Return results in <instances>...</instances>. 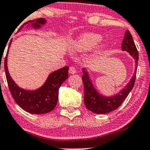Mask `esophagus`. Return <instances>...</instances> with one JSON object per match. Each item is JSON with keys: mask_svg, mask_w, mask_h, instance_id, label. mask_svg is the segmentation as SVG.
I'll return each instance as SVG.
<instances>
[{"mask_svg": "<svg viewBox=\"0 0 150 150\" xmlns=\"http://www.w3.org/2000/svg\"><path fill=\"white\" fill-rule=\"evenodd\" d=\"M69 72L70 74H75L77 72L76 69L74 67H69Z\"/></svg>", "mask_w": 150, "mask_h": 150, "instance_id": "obj_1", "label": "esophagus"}]
</instances>
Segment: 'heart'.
Listing matches in <instances>:
<instances>
[{"label": "heart", "mask_w": 150, "mask_h": 150, "mask_svg": "<svg viewBox=\"0 0 150 150\" xmlns=\"http://www.w3.org/2000/svg\"><path fill=\"white\" fill-rule=\"evenodd\" d=\"M101 40L100 35L95 33H86L78 38L72 44V48L74 50L78 52H86L92 50L98 44ZM104 46L101 45L98 48V52L103 50Z\"/></svg>", "instance_id": "heart-1"}]
</instances>
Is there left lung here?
<instances>
[{
	"label": "left lung",
	"instance_id": "1",
	"mask_svg": "<svg viewBox=\"0 0 150 150\" xmlns=\"http://www.w3.org/2000/svg\"><path fill=\"white\" fill-rule=\"evenodd\" d=\"M121 47H122L123 51L126 50L131 54L132 57H133L134 59L135 60V64H136L135 68L137 69L138 52L132 40V35L130 34L129 30L126 31ZM136 71L135 69L133 77L131 78L128 84L122 90L120 91L117 94L114 96L105 97L99 94L96 91L91 82L88 72L83 69V75H82V81H83V86H84V103L86 108L96 114H106L118 108L127 97L130 91L133 88L135 78H136Z\"/></svg>",
	"mask_w": 150,
	"mask_h": 150
}]
</instances>
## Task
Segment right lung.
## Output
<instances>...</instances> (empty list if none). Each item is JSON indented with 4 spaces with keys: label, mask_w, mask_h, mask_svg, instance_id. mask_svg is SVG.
I'll list each match as a JSON object with an SVG mask.
<instances>
[{
    "label": "right lung",
    "mask_w": 150,
    "mask_h": 150,
    "mask_svg": "<svg viewBox=\"0 0 150 150\" xmlns=\"http://www.w3.org/2000/svg\"><path fill=\"white\" fill-rule=\"evenodd\" d=\"M46 23L45 19L38 18L35 21H29L23 23L20 29L27 23H32L34 28H40ZM9 43V46L11 44ZM8 48V49H9ZM4 60V69L9 91L17 104L23 110L32 114H44L51 112L55 107L58 98V89L68 78L69 67H64L58 70L52 72L47 81L40 88L34 91L24 90L18 87L10 77L7 69V54Z\"/></svg>",
    "instance_id": "obj_1"
}]
</instances>
